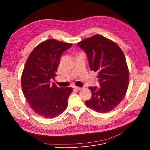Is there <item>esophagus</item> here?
Wrapping results in <instances>:
<instances>
[{
  "label": "esophagus",
  "instance_id": "esophagus-1",
  "mask_svg": "<svg viewBox=\"0 0 150 150\" xmlns=\"http://www.w3.org/2000/svg\"><path fill=\"white\" fill-rule=\"evenodd\" d=\"M74 88L75 89H76V90H81V89H82V88L78 87V86H74Z\"/></svg>",
  "mask_w": 150,
  "mask_h": 150
}]
</instances>
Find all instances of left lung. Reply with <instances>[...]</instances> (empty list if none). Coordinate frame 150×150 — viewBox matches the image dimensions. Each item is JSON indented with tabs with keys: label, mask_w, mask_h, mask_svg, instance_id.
<instances>
[{
	"label": "left lung",
	"mask_w": 150,
	"mask_h": 150,
	"mask_svg": "<svg viewBox=\"0 0 150 150\" xmlns=\"http://www.w3.org/2000/svg\"><path fill=\"white\" fill-rule=\"evenodd\" d=\"M86 52L91 71L98 72L99 87H89L92 96L85 104L99 112L112 110L128 89L129 71L122 50L111 40L94 35L78 43Z\"/></svg>",
	"instance_id": "1"
}]
</instances>
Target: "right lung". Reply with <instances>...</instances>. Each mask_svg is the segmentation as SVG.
<instances>
[{
  "mask_svg": "<svg viewBox=\"0 0 150 150\" xmlns=\"http://www.w3.org/2000/svg\"><path fill=\"white\" fill-rule=\"evenodd\" d=\"M72 44L48 39L39 44L27 60L22 72L21 84L27 101L33 111L45 118L59 116L67 106L72 92L69 88H58L54 79L62 53Z\"/></svg>",
  "mask_w": 150,
  "mask_h": 150,
  "instance_id": "add662e5",
  "label": "right lung"
}]
</instances>
